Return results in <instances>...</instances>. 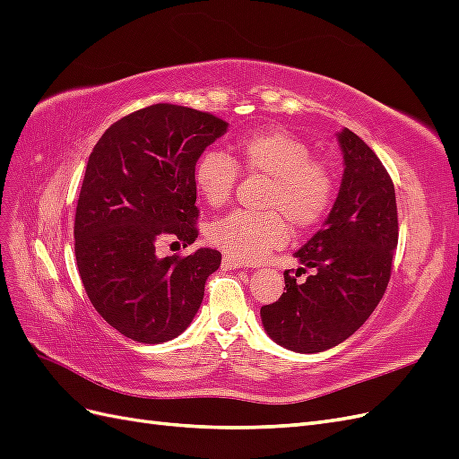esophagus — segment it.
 Wrapping results in <instances>:
<instances>
[{"label":"esophagus","instance_id":"obj_1","mask_svg":"<svg viewBox=\"0 0 459 459\" xmlns=\"http://www.w3.org/2000/svg\"><path fill=\"white\" fill-rule=\"evenodd\" d=\"M221 268H226V270H239V268H248V264L226 255L224 258H221Z\"/></svg>","mask_w":459,"mask_h":459}]
</instances>
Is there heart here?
<instances>
[{
  "instance_id": "b5f03b06",
  "label": "heart",
  "mask_w": 459,
  "mask_h": 459,
  "mask_svg": "<svg viewBox=\"0 0 459 459\" xmlns=\"http://www.w3.org/2000/svg\"><path fill=\"white\" fill-rule=\"evenodd\" d=\"M238 170L266 178L260 206L266 212H231L212 221L206 238L228 256L256 262L289 239V224L310 230L329 212L335 178L329 166L314 159V149L281 128H264L228 145L226 157L204 152L193 172L197 195L212 208L224 206L238 182Z\"/></svg>"
}]
</instances>
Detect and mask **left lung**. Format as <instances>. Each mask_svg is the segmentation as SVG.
<instances>
[{"label": "left lung", "mask_w": 459, "mask_h": 459, "mask_svg": "<svg viewBox=\"0 0 459 459\" xmlns=\"http://www.w3.org/2000/svg\"><path fill=\"white\" fill-rule=\"evenodd\" d=\"M342 151L339 195L322 230L295 253L312 273L260 308L262 325L285 349L314 354L333 349L364 325L391 280L398 245L396 195L379 157L349 128L337 134Z\"/></svg>", "instance_id": "left-lung-1"}]
</instances>
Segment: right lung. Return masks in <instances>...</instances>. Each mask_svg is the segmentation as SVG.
Returning <instances> with one entry per match:
<instances>
[{
    "label": "right lung",
    "instance_id": "right-lung-1",
    "mask_svg": "<svg viewBox=\"0 0 459 459\" xmlns=\"http://www.w3.org/2000/svg\"><path fill=\"white\" fill-rule=\"evenodd\" d=\"M226 132L211 113L159 103L117 120L91 151L74 218L76 266L93 308L132 341L184 333L220 268L214 248L160 258L157 245L197 239L193 172Z\"/></svg>",
    "mask_w": 459,
    "mask_h": 459
}]
</instances>
